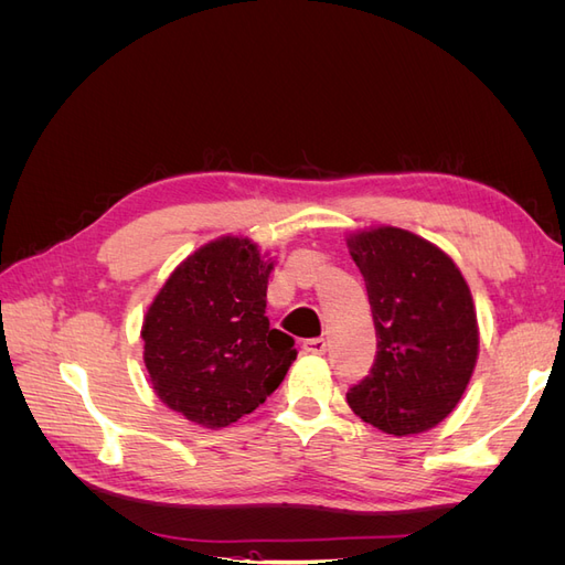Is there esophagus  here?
Listing matches in <instances>:
<instances>
[{
	"label": "esophagus",
	"instance_id": "34e87169",
	"mask_svg": "<svg viewBox=\"0 0 565 565\" xmlns=\"http://www.w3.org/2000/svg\"><path fill=\"white\" fill-rule=\"evenodd\" d=\"M328 339H322V337H313V339H306L303 341V351L306 353H316V355H322L324 351H328Z\"/></svg>",
	"mask_w": 565,
	"mask_h": 565
}]
</instances>
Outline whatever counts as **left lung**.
<instances>
[{"mask_svg": "<svg viewBox=\"0 0 565 565\" xmlns=\"http://www.w3.org/2000/svg\"><path fill=\"white\" fill-rule=\"evenodd\" d=\"M377 330V358L347 401L384 434L434 429L467 391L478 355V324L467 280L424 237L382 226L349 237Z\"/></svg>", "mask_w": 565, "mask_h": 565, "instance_id": "8db88e82", "label": "left lung"}]
</instances>
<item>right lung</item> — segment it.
I'll return each mask as SVG.
<instances>
[{
  "label": "right lung",
  "instance_id": "right-lung-1",
  "mask_svg": "<svg viewBox=\"0 0 565 565\" xmlns=\"http://www.w3.org/2000/svg\"><path fill=\"white\" fill-rule=\"evenodd\" d=\"M273 270L247 237H218L167 278L143 318V363L160 401L207 429L254 413L297 358L273 330Z\"/></svg>",
  "mask_w": 565,
  "mask_h": 565
}]
</instances>
